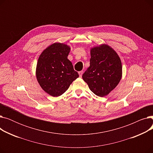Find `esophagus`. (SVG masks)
Returning <instances> with one entry per match:
<instances>
[{
    "instance_id": "1",
    "label": "esophagus",
    "mask_w": 153,
    "mask_h": 153,
    "mask_svg": "<svg viewBox=\"0 0 153 153\" xmlns=\"http://www.w3.org/2000/svg\"><path fill=\"white\" fill-rule=\"evenodd\" d=\"M78 73H79V76L81 77H82V74H83V71H79V72H78Z\"/></svg>"
}]
</instances>
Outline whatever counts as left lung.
Wrapping results in <instances>:
<instances>
[{
  "label": "left lung",
  "instance_id": "8db88e82",
  "mask_svg": "<svg viewBox=\"0 0 153 153\" xmlns=\"http://www.w3.org/2000/svg\"><path fill=\"white\" fill-rule=\"evenodd\" d=\"M90 66L82 75L90 90L99 97L107 95L122 76V65L116 51L103 44L91 49Z\"/></svg>",
  "mask_w": 153,
  "mask_h": 153
}]
</instances>
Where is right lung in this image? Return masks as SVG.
<instances>
[{
  "mask_svg": "<svg viewBox=\"0 0 153 153\" xmlns=\"http://www.w3.org/2000/svg\"><path fill=\"white\" fill-rule=\"evenodd\" d=\"M71 48L54 43L46 48L38 58L36 76L43 90L53 97L65 92L79 74L68 59Z\"/></svg>",
  "mask_w": 153,
  "mask_h": 153,
  "instance_id": "1",
  "label": "right lung"
}]
</instances>
